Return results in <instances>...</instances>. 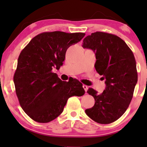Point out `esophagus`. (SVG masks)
Returning <instances> with one entry per match:
<instances>
[{
	"instance_id": "obj_1",
	"label": "esophagus",
	"mask_w": 147,
	"mask_h": 147,
	"mask_svg": "<svg viewBox=\"0 0 147 147\" xmlns=\"http://www.w3.org/2000/svg\"><path fill=\"white\" fill-rule=\"evenodd\" d=\"M83 88H84V90H85V91L86 92H87V90H88V86H86V85H83Z\"/></svg>"
}]
</instances>
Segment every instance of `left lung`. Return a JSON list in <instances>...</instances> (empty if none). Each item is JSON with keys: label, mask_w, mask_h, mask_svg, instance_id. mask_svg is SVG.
Returning a JSON list of instances; mask_svg holds the SVG:
<instances>
[{"label": "left lung", "mask_w": 147, "mask_h": 147, "mask_svg": "<svg viewBox=\"0 0 147 147\" xmlns=\"http://www.w3.org/2000/svg\"><path fill=\"white\" fill-rule=\"evenodd\" d=\"M82 47L95 53V69L106 84L101 94L93 88L88 90L95 104L85 112L96 123H112L123 115L132 100L138 81L135 56L124 40L105 32H96L87 36Z\"/></svg>", "instance_id": "8db88e82"}]
</instances>
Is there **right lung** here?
Wrapping results in <instances>:
<instances>
[{
  "mask_svg": "<svg viewBox=\"0 0 147 147\" xmlns=\"http://www.w3.org/2000/svg\"><path fill=\"white\" fill-rule=\"evenodd\" d=\"M85 33L43 32L35 36L21 52L14 75L16 93L24 112L36 122L47 123L60 115L72 96L85 94L83 84L63 82L53 69L63 64L67 49Z\"/></svg>",
  "mask_w": 147,
  "mask_h": 147,
  "instance_id": "add662e5",
  "label": "right lung"
}]
</instances>
